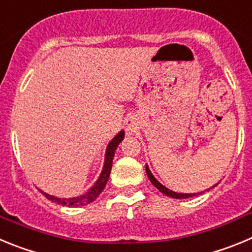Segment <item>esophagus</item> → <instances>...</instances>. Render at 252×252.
I'll return each mask as SVG.
<instances>
[{
    "label": "esophagus",
    "instance_id": "obj_1",
    "mask_svg": "<svg viewBox=\"0 0 252 252\" xmlns=\"http://www.w3.org/2000/svg\"><path fill=\"white\" fill-rule=\"evenodd\" d=\"M139 123H138V119L135 117H130L128 118L126 121V130L128 134H133V133H135V131L138 130V128H139Z\"/></svg>",
    "mask_w": 252,
    "mask_h": 252
}]
</instances>
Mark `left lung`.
<instances>
[{
    "label": "left lung",
    "instance_id": "1",
    "mask_svg": "<svg viewBox=\"0 0 252 252\" xmlns=\"http://www.w3.org/2000/svg\"><path fill=\"white\" fill-rule=\"evenodd\" d=\"M146 172H147V176H148L149 181H151V182L153 183L154 187H157L158 189H159V191L162 192V193L165 194V196L172 197V198L181 199V198H189V197H193V196H198V194H202V192H199V193H177V192L171 191V189H168V188H167V187H164V186H163L162 183L158 182L157 178H156V177H154L153 174H152V172H151V169H149L148 164H146ZM217 185H219V183H217ZM217 185L212 186V187H211V188L216 187ZM211 188H208V189H206V191H210ZM203 192H205V191H203Z\"/></svg>",
    "mask_w": 252,
    "mask_h": 252
}]
</instances>
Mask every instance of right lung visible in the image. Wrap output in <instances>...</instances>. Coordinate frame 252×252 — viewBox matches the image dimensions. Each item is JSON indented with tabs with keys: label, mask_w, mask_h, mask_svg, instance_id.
Returning <instances> with one entry per match:
<instances>
[{
	"label": "right lung",
	"mask_w": 252,
	"mask_h": 252,
	"mask_svg": "<svg viewBox=\"0 0 252 252\" xmlns=\"http://www.w3.org/2000/svg\"><path fill=\"white\" fill-rule=\"evenodd\" d=\"M123 139H124V130H121L112 140H110L108 147H106L105 158H104V165H103V169H101L100 176H99V178L96 180V182L94 183V186H93V187L90 188L89 191H88L85 194L79 197H72V198H59V197L51 196V194L46 193V192L41 191V189H40V192H41L47 199H50V201H53V202L58 203V205L66 206V207H80V206H85L92 203L93 201H95V199L98 198L99 194L103 192L104 187L106 186V182H108V180H109L114 153L115 151H117V147L119 146V143H121Z\"/></svg>",
	"instance_id": "1"
}]
</instances>
